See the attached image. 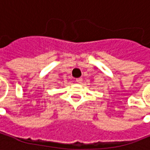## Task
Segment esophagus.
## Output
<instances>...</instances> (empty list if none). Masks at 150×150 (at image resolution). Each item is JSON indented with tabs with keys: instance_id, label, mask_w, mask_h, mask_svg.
Returning <instances> with one entry per match:
<instances>
[{
	"instance_id": "34e87169",
	"label": "esophagus",
	"mask_w": 150,
	"mask_h": 150,
	"mask_svg": "<svg viewBox=\"0 0 150 150\" xmlns=\"http://www.w3.org/2000/svg\"><path fill=\"white\" fill-rule=\"evenodd\" d=\"M82 81H83V79H82V78H79V79H76V82H77V83H82Z\"/></svg>"
}]
</instances>
